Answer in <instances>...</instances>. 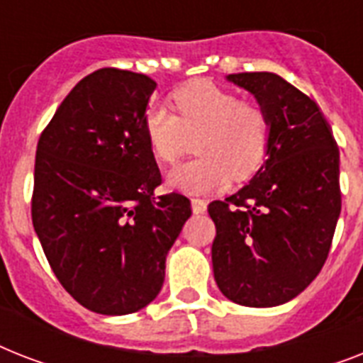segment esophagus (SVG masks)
I'll return each mask as SVG.
<instances>
[{"label":"esophagus","mask_w":363,"mask_h":363,"mask_svg":"<svg viewBox=\"0 0 363 363\" xmlns=\"http://www.w3.org/2000/svg\"><path fill=\"white\" fill-rule=\"evenodd\" d=\"M192 211L196 215H201L207 211V201L201 198H192Z\"/></svg>","instance_id":"obj_1"}]
</instances>
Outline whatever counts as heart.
<instances>
[{"label": "heart", "instance_id": "obj_1", "mask_svg": "<svg viewBox=\"0 0 363 363\" xmlns=\"http://www.w3.org/2000/svg\"><path fill=\"white\" fill-rule=\"evenodd\" d=\"M179 115L164 104H150L143 131L154 158L175 164L196 141L201 154L171 171V186L188 194L222 190L232 175L252 177L267 158L273 124L264 105L239 99L232 90L211 81H194L173 92Z\"/></svg>", "mask_w": 363, "mask_h": 363}]
</instances>
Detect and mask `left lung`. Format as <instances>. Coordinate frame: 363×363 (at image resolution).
<instances>
[{"label":"left lung","instance_id":"1","mask_svg":"<svg viewBox=\"0 0 363 363\" xmlns=\"http://www.w3.org/2000/svg\"><path fill=\"white\" fill-rule=\"evenodd\" d=\"M271 116L269 152L254 179L209 203L213 271L228 299L275 307L303 292L326 262L341 213L339 148L318 105L267 71L233 73Z\"/></svg>","mask_w":363,"mask_h":363}]
</instances>
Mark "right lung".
Masks as SVG:
<instances>
[{
	"instance_id": "add662e5",
	"label": "right lung",
	"mask_w": 363,
	"mask_h": 363,
	"mask_svg": "<svg viewBox=\"0 0 363 363\" xmlns=\"http://www.w3.org/2000/svg\"><path fill=\"white\" fill-rule=\"evenodd\" d=\"M156 82L104 67L84 77L43 130L31 220L60 284L88 311L130 315L164 284L165 254L192 215L162 184L143 131Z\"/></svg>"
}]
</instances>
